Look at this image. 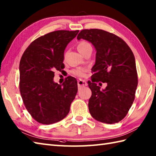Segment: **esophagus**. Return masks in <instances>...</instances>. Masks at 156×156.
<instances>
[{"instance_id":"esophagus-1","label":"esophagus","mask_w":156,"mask_h":156,"mask_svg":"<svg viewBox=\"0 0 156 156\" xmlns=\"http://www.w3.org/2000/svg\"><path fill=\"white\" fill-rule=\"evenodd\" d=\"M78 85L79 87H86V86H87V82L84 80H78Z\"/></svg>"}]
</instances>
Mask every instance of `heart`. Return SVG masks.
<instances>
[{
	"label": "heart",
	"instance_id": "heart-1",
	"mask_svg": "<svg viewBox=\"0 0 156 156\" xmlns=\"http://www.w3.org/2000/svg\"><path fill=\"white\" fill-rule=\"evenodd\" d=\"M77 48L79 52H80L81 54L84 55L86 52L89 50V49H92V46L88 42L86 41H82L80 42H79V44H78L77 46ZM72 73L75 76H79V77H83L85 75V69L83 68H78L73 71Z\"/></svg>",
	"mask_w": 156,
	"mask_h": 156
}]
</instances>
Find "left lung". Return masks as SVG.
Returning <instances> with one entry per match:
<instances>
[{
    "mask_svg": "<svg viewBox=\"0 0 156 156\" xmlns=\"http://www.w3.org/2000/svg\"><path fill=\"white\" fill-rule=\"evenodd\" d=\"M77 39L90 41L97 50L92 82H88L90 115L104 123L121 121L133 104L138 84L133 51L121 37L102 29H83ZM98 81L108 83L104 90L95 83Z\"/></svg>",
    "mask_w": 156,
    "mask_h": 156,
    "instance_id": "1",
    "label": "left lung"
}]
</instances>
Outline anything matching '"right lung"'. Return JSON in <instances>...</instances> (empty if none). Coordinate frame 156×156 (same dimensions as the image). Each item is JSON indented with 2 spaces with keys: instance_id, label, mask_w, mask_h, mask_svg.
Instances as JSON below:
<instances>
[{
  "instance_id": "add662e5",
  "label": "right lung",
  "mask_w": 156,
  "mask_h": 156,
  "mask_svg": "<svg viewBox=\"0 0 156 156\" xmlns=\"http://www.w3.org/2000/svg\"><path fill=\"white\" fill-rule=\"evenodd\" d=\"M79 31L59 30L38 37L25 49L19 64V89L25 108L39 123L50 125L64 119L78 92L76 78L62 84L54 82V71L64 68L66 46Z\"/></svg>"
}]
</instances>
